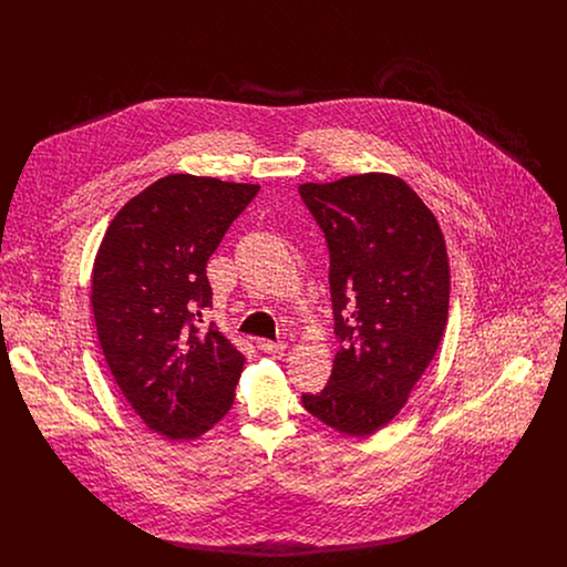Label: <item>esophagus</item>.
<instances>
[{"label":"esophagus","mask_w":567,"mask_h":567,"mask_svg":"<svg viewBox=\"0 0 567 567\" xmlns=\"http://www.w3.org/2000/svg\"><path fill=\"white\" fill-rule=\"evenodd\" d=\"M257 349L266 352H285V342H276V340H268V338H257Z\"/></svg>","instance_id":"esophagus-1"}]
</instances>
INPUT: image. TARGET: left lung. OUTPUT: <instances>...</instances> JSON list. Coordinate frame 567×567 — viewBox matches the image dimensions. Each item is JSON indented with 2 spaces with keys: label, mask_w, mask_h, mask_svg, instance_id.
Masks as SVG:
<instances>
[{
  "label": "left lung",
  "mask_w": 567,
  "mask_h": 567,
  "mask_svg": "<svg viewBox=\"0 0 567 567\" xmlns=\"http://www.w3.org/2000/svg\"><path fill=\"white\" fill-rule=\"evenodd\" d=\"M299 195L329 250L333 331L340 340L321 393L303 408L347 435H368L405 404L440 347L451 271L432 210L402 178L359 174Z\"/></svg>",
  "instance_id": "obj_1"
}]
</instances>
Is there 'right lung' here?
<instances>
[{
  "instance_id": "add662e5",
  "label": "right lung",
  "mask_w": 567,
  "mask_h": 567,
  "mask_svg": "<svg viewBox=\"0 0 567 567\" xmlns=\"http://www.w3.org/2000/svg\"><path fill=\"white\" fill-rule=\"evenodd\" d=\"M257 185L169 174L130 199L97 250L91 306L110 372L148 430L208 432L234 404L244 354L199 327L206 264Z\"/></svg>"
}]
</instances>
